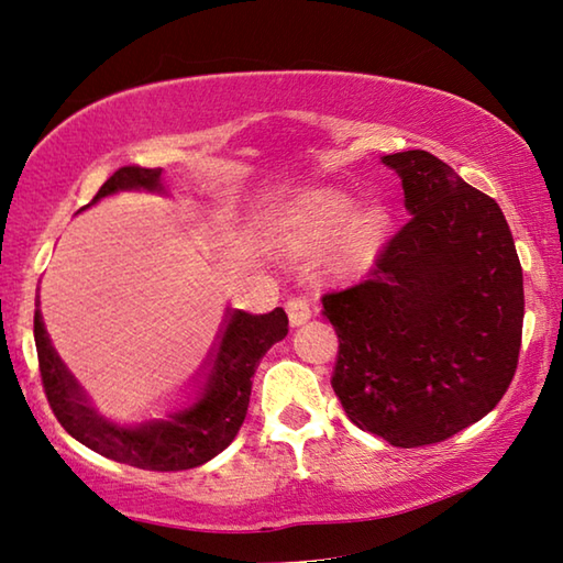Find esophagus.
Instances as JSON below:
<instances>
[{
	"mask_svg": "<svg viewBox=\"0 0 563 563\" xmlns=\"http://www.w3.org/2000/svg\"><path fill=\"white\" fill-rule=\"evenodd\" d=\"M285 310H288V318H290L292 328H298V325H302V322H308L312 318L310 305H308V300H302V298H290L288 305H285Z\"/></svg>",
	"mask_w": 563,
	"mask_h": 563,
	"instance_id": "1",
	"label": "esophagus"
}]
</instances>
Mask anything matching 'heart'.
Here are the masks:
<instances>
[{
  "instance_id": "obj_1",
  "label": "heart",
  "mask_w": 563,
  "mask_h": 563,
  "mask_svg": "<svg viewBox=\"0 0 563 563\" xmlns=\"http://www.w3.org/2000/svg\"><path fill=\"white\" fill-rule=\"evenodd\" d=\"M389 216L383 203H350L335 188L295 194L271 221L275 251L290 261L318 255L325 278L345 280L373 268L387 241Z\"/></svg>"
}]
</instances>
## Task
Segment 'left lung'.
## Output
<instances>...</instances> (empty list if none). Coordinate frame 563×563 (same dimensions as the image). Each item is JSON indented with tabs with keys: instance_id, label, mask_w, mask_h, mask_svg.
<instances>
[{
	"instance_id": "obj_1",
	"label": "left lung",
	"mask_w": 563,
	"mask_h": 563,
	"mask_svg": "<svg viewBox=\"0 0 563 563\" xmlns=\"http://www.w3.org/2000/svg\"><path fill=\"white\" fill-rule=\"evenodd\" d=\"M409 221L369 278L322 298L338 332L332 389L393 446L442 442L497 407L517 373L523 278L494 198L430 151L383 156Z\"/></svg>"
}]
</instances>
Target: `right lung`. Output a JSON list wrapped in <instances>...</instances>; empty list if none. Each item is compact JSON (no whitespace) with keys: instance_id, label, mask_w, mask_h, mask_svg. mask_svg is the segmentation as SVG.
I'll use <instances>...</instances> for the list:
<instances>
[{"instance_id":"right-lung-1","label":"right lung","mask_w":563,"mask_h":563,"mask_svg":"<svg viewBox=\"0 0 563 563\" xmlns=\"http://www.w3.org/2000/svg\"><path fill=\"white\" fill-rule=\"evenodd\" d=\"M119 190L166 194L161 168L123 166L99 188L89 206ZM285 335H288V316L283 308H275L268 316L225 310L194 402L164 419L119 424L93 409L89 395L56 355L46 335L40 305L34 310V342L44 393L64 430L101 456L151 472L194 470L213 460L235 440L247 412V402H251V377L255 375V367L265 352Z\"/></svg>"}]
</instances>
